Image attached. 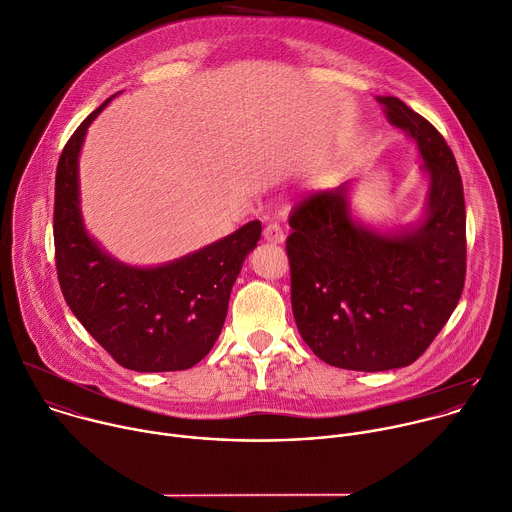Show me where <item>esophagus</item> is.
Instances as JSON below:
<instances>
[{
  "mask_svg": "<svg viewBox=\"0 0 512 512\" xmlns=\"http://www.w3.org/2000/svg\"><path fill=\"white\" fill-rule=\"evenodd\" d=\"M263 237H265L269 243H283V241H285L283 227L277 225V223H269V225L263 229Z\"/></svg>",
  "mask_w": 512,
  "mask_h": 512,
  "instance_id": "obj_1",
  "label": "esophagus"
}]
</instances>
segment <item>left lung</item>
I'll use <instances>...</instances> for the list:
<instances>
[{
	"mask_svg": "<svg viewBox=\"0 0 512 512\" xmlns=\"http://www.w3.org/2000/svg\"><path fill=\"white\" fill-rule=\"evenodd\" d=\"M378 102L420 150L430 179L422 223L398 233L356 223L346 183L301 199L285 243L303 342L325 364L356 372L414 364L458 305L466 277L464 191L452 150L400 98Z\"/></svg>",
	"mask_w": 512,
	"mask_h": 512,
	"instance_id": "1",
	"label": "left lung"
}]
</instances>
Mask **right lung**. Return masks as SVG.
I'll return each instance as SVG.
<instances>
[{
  "label": "right lung",
  "instance_id": "1",
  "mask_svg": "<svg viewBox=\"0 0 512 512\" xmlns=\"http://www.w3.org/2000/svg\"><path fill=\"white\" fill-rule=\"evenodd\" d=\"M112 98L76 128L58 160L54 201L58 281L72 313L122 368L189 370L217 342L233 283L245 257L257 247L261 223L251 221L158 267H130L110 257L82 221L78 156L88 126Z\"/></svg>",
  "mask_w": 512,
  "mask_h": 512
}]
</instances>
